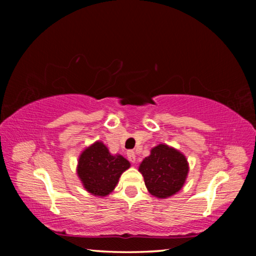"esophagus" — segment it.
Listing matches in <instances>:
<instances>
[{"instance_id":"esophagus-1","label":"esophagus","mask_w":256,"mask_h":256,"mask_svg":"<svg viewBox=\"0 0 256 256\" xmlns=\"http://www.w3.org/2000/svg\"><path fill=\"white\" fill-rule=\"evenodd\" d=\"M128 158L131 162H136V154H134V151H131V150L128 151Z\"/></svg>"}]
</instances>
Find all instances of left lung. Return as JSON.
I'll use <instances>...</instances> for the list:
<instances>
[{
    "label": "left lung",
    "instance_id": "left-lung-1",
    "mask_svg": "<svg viewBox=\"0 0 256 256\" xmlns=\"http://www.w3.org/2000/svg\"><path fill=\"white\" fill-rule=\"evenodd\" d=\"M144 184L151 196L166 198L183 188L188 172L185 156L167 144H158L151 149L138 167Z\"/></svg>",
    "mask_w": 256,
    "mask_h": 256
}]
</instances>
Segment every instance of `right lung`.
Returning a JSON list of instances; mask_svg holds the SVG:
<instances>
[{
  "label": "right lung",
  "instance_id": "right-lung-1",
  "mask_svg": "<svg viewBox=\"0 0 256 256\" xmlns=\"http://www.w3.org/2000/svg\"><path fill=\"white\" fill-rule=\"evenodd\" d=\"M123 156L110 154L100 141L86 148L79 157L76 172L84 188L96 196H106L118 185L120 175L130 168Z\"/></svg>",
  "mask_w": 256,
  "mask_h": 256
}]
</instances>
